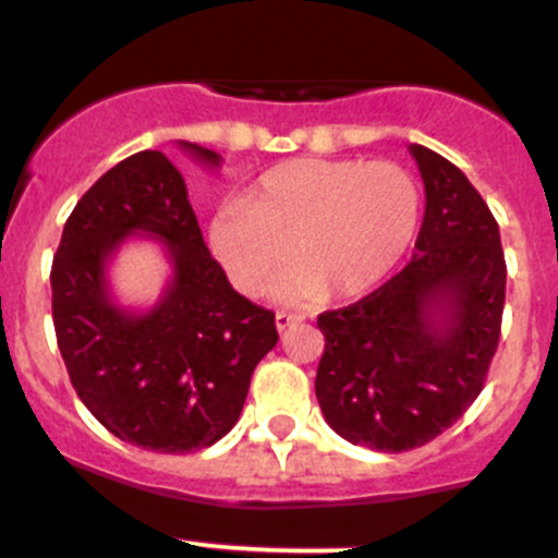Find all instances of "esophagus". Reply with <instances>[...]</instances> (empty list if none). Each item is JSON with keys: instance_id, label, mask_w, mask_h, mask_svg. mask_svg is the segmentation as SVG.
Segmentation results:
<instances>
[{"instance_id": "esophagus-1", "label": "esophagus", "mask_w": 558, "mask_h": 558, "mask_svg": "<svg viewBox=\"0 0 558 558\" xmlns=\"http://www.w3.org/2000/svg\"><path fill=\"white\" fill-rule=\"evenodd\" d=\"M300 320H302V315L289 313V311H278V315H275V326H278V331H286L289 326L300 324Z\"/></svg>"}]
</instances>
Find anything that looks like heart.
<instances>
[{
    "mask_svg": "<svg viewBox=\"0 0 558 558\" xmlns=\"http://www.w3.org/2000/svg\"><path fill=\"white\" fill-rule=\"evenodd\" d=\"M421 221V189L393 161L294 159L272 167L210 221L213 256L258 296L289 262V300L362 296L397 269Z\"/></svg>",
    "mask_w": 558,
    "mask_h": 558,
    "instance_id": "b5f03b06",
    "label": "heart"
}]
</instances>
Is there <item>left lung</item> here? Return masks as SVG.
Returning <instances> with one entry per match:
<instances>
[{
    "label": "left lung",
    "mask_w": 558,
    "mask_h": 558,
    "mask_svg": "<svg viewBox=\"0 0 558 558\" xmlns=\"http://www.w3.org/2000/svg\"><path fill=\"white\" fill-rule=\"evenodd\" d=\"M426 189L415 253L353 305L318 315L315 397L353 446L402 453L453 426L481 393L499 345V227L459 167L410 145Z\"/></svg>",
    "instance_id": "8db88e82"
}]
</instances>
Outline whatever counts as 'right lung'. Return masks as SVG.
Wrapping results in <instances>:
<instances>
[{
    "instance_id": "add662e5",
    "label": "right lung",
    "mask_w": 558,
    "mask_h": 558,
    "mask_svg": "<svg viewBox=\"0 0 558 558\" xmlns=\"http://www.w3.org/2000/svg\"><path fill=\"white\" fill-rule=\"evenodd\" d=\"M202 165L221 156L183 143ZM129 233L168 245L173 280L145 314L106 289V262ZM53 326L72 386L123 442L194 453L221 440L247 397L256 364L278 342L275 313L232 289L202 240L183 174L161 150L107 170L66 218L50 269Z\"/></svg>"
}]
</instances>
